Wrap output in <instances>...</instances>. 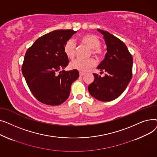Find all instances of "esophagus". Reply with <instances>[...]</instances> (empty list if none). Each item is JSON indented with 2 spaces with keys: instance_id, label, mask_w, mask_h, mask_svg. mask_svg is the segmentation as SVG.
I'll use <instances>...</instances> for the list:
<instances>
[{
  "instance_id": "esophagus-1",
  "label": "esophagus",
  "mask_w": 157,
  "mask_h": 157,
  "mask_svg": "<svg viewBox=\"0 0 157 157\" xmlns=\"http://www.w3.org/2000/svg\"><path fill=\"white\" fill-rule=\"evenodd\" d=\"M85 74V73H84V72H79V76H83Z\"/></svg>"
}]
</instances>
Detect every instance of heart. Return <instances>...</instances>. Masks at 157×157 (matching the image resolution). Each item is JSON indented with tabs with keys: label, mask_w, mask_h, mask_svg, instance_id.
<instances>
[{
	"label": "heart",
	"mask_w": 157,
	"mask_h": 157,
	"mask_svg": "<svg viewBox=\"0 0 157 157\" xmlns=\"http://www.w3.org/2000/svg\"><path fill=\"white\" fill-rule=\"evenodd\" d=\"M83 44L89 48L92 49V53L96 56H101L103 54V50L100 47L101 40L95 35L89 34L82 37L80 39ZM76 51V44L75 40L72 39H69L64 46V52L69 59H72L75 56ZM95 60L90 59L88 60L77 59L71 63V67L78 70L81 72H86L95 65Z\"/></svg>",
	"instance_id": "1"
}]
</instances>
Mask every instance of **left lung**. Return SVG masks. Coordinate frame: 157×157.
<instances>
[{
	"mask_svg": "<svg viewBox=\"0 0 157 157\" xmlns=\"http://www.w3.org/2000/svg\"><path fill=\"white\" fill-rule=\"evenodd\" d=\"M97 31L103 35L108 52L97 69L105 74L104 77L94 74V81L88 89L96 99L109 102L120 96L128 85L132 77L133 59L120 39L107 31Z\"/></svg>",
	"mask_w": 157,
	"mask_h": 157,
	"instance_id": "8db88e82",
	"label": "left lung"
}]
</instances>
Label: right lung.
Returning a JSON list of instances; mask_svg holds the SVG:
<instances>
[{"mask_svg":"<svg viewBox=\"0 0 157 157\" xmlns=\"http://www.w3.org/2000/svg\"><path fill=\"white\" fill-rule=\"evenodd\" d=\"M76 32L54 30L37 39L27 49L21 71L32 94L39 102L57 105L68 98L71 85L79 78V72L74 69L56 72L69 63L64 46Z\"/></svg>","mask_w":157,"mask_h":157,"instance_id":"obj_1","label":"right lung"}]
</instances>
